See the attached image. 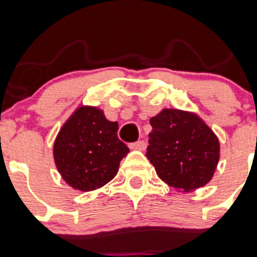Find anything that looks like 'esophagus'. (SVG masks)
I'll use <instances>...</instances> for the list:
<instances>
[{
    "mask_svg": "<svg viewBox=\"0 0 257 257\" xmlns=\"http://www.w3.org/2000/svg\"><path fill=\"white\" fill-rule=\"evenodd\" d=\"M145 148H147V144H145V142H143V140H139V142L136 143H131L130 144V149H133V151H144Z\"/></svg>",
    "mask_w": 257,
    "mask_h": 257,
    "instance_id": "obj_1",
    "label": "esophagus"
}]
</instances>
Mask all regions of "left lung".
I'll list each match as a JSON object with an SVG mask.
<instances>
[{
    "label": "left lung",
    "instance_id": "left-lung-1",
    "mask_svg": "<svg viewBox=\"0 0 257 257\" xmlns=\"http://www.w3.org/2000/svg\"><path fill=\"white\" fill-rule=\"evenodd\" d=\"M147 157L158 178L178 192H193L212 179L220 160V143L196 113L162 109L151 118Z\"/></svg>",
    "mask_w": 257,
    "mask_h": 257
}]
</instances>
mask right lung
<instances>
[{"instance_id": "obj_1", "label": "right lung", "mask_w": 257, "mask_h": 257, "mask_svg": "<svg viewBox=\"0 0 257 257\" xmlns=\"http://www.w3.org/2000/svg\"><path fill=\"white\" fill-rule=\"evenodd\" d=\"M117 131V122L106 119L97 106L81 105L69 115L52 148L56 169L69 187L91 192L114 178L130 152Z\"/></svg>"}]
</instances>
